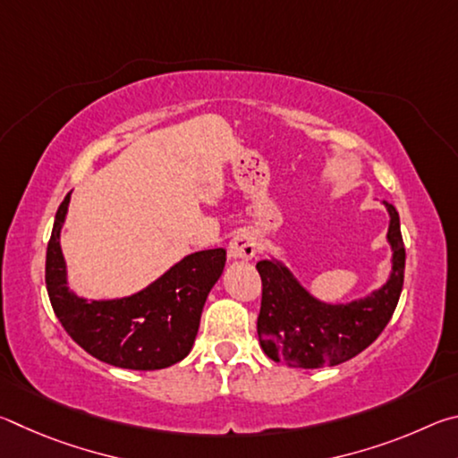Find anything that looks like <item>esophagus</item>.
Here are the masks:
<instances>
[{
  "mask_svg": "<svg viewBox=\"0 0 458 458\" xmlns=\"http://www.w3.org/2000/svg\"><path fill=\"white\" fill-rule=\"evenodd\" d=\"M257 236L252 234L250 230H242L230 240L228 244V259L230 260H248L257 254Z\"/></svg>",
  "mask_w": 458,
  "mask_h": 458,
  "instance_id": "esophagus-1",
  "label": "esophagus"
}]
</instances>
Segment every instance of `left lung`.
Segmentation results:
<instances>
[{
	"mask_svg": "<svg viewBox=\"0 0 458 458\" xmlns=\"http://www.w3.org/2000/svg\"><path fill=\"white\" fill-rule=\"evenodd\" d=\"M382 204L390 216L386 238L392 250V268L384 284L360 299L329 303L315 297L281 259L270 254L259 262V341L270 360L289 368L337 366L361 353L384 331L404 284L406 250L396 208L387 201Z\"/></svg>",
	"mask_w": 458,
	"mask_h": 458,
	"instance_id": "1",
	"label": "left lung"
}]
</instances>
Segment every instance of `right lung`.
Returning a JSON list of instances; mask_svg holds the SVG:
<instances>
[{
  "label": "right lung",
  "mask_w": 458,
  "mask_h": 458,
  "mask_svg": "<svg viewBox=\"0 0 458 458\" xmlns=\"http://www.w3.org/2000/svg\"><path fill=\"white\" fill-rule=\"evenodd\" d=\"M71 193L62 201L46 252V289L54 313L84 352L125 369H164L191 352L208 293L218 283L226 250L183 257L145 289L127 297L87 299L68 286L60 234Z\"/></svg>",
  "instance_id": "obj_1"
}]
</instances>
